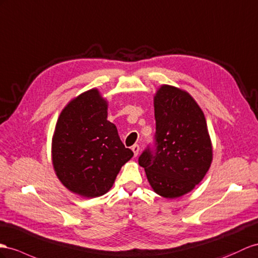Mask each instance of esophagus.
I'll return each instance as SVG.
<instances>
[{
  "instance_id": "obj_1",
  "label": "esophagus",
  "mask_w": 258,
  "mask_h": 258,
  "mask_svg": "<svg viewBox=\"0 0 258 258\" xmlns=\"http://www.w3.org/2000/svg\"><path fill=\"white\" fill-rule=\"evenodd\" d=\"M132 150H133V153H134V156L135 157H137V155L140 154V146H138V145H133V146H132Z\"/></svg>"
}]
</instances>
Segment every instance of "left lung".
<instances>
[{
  "label": "left lung",
  "mask_w": 258,
  "mask_h": 258,
  "mask_svg": "<svg viewBox=\"0 0 258 258\" xmlns=\"http://www.w3.org/2000/svg\"><path fill=\"white\" fill-rule=\"evenodd\" d=\"M155 147L138 158L150 186L166 198L190 192L213 160L206 118L188 92L162 85L154 99Z\"/></svg>",
  "instance_id": "1"
}]
</instances>
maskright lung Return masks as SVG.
Returning a JSON list of instances; mask_svg holds the SVG:
<instances>
[{"instance_id": "add662e5", "label": "right lung", "mask_w": 258, "mask_h": 258, "mask_svg": "<svg viewBox=\"0 0 258 258\" xmlns=\"http://www.w3.org/2000/svg\"><path fill=\"white\" fill-rule=\"evenodd\" d=\"M108 103L90 89L66 105L52 138V163L63 185L87 198L105 194L134 156L107 120Z\"/></svg>"}]
</instances>
